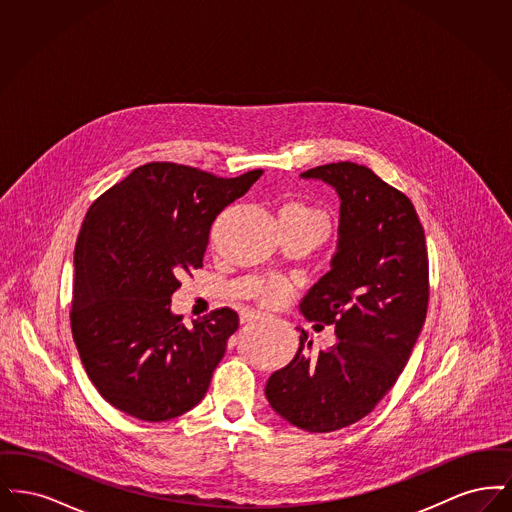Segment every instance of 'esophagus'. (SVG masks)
Returning <instances> with one entry per match:
<instances>
[{"mask_svg": "<svg viewBox=\"0 0 512 512\" xmlns=\"http://www.w3.org/2000/svg\"><path fill=\"white\" fill-rule=\"evenodd\" d=\"M263 317L265 315L261 311H245V313H242V322H253V320H259Z\"/></svg>", "mask_w": 512, "mask_h": 512, "instance_id": "esophagus-1", "label": "esophagus"}]
</instances>
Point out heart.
Segmentation results:
<instances>
[{"label": "heart", "instance_id": "b5f03b06", "mask_svg": "<svg viewBox=\"0 0 512 512\" xmlns=\"http://www.w3.org/2000/svg\"><path fill=\"white\" fill-rule=\"evenodd\" d=\"M282 213H290L293 217H299V219L309 220V222H317L326 226V217L317 211V209H311V207H305L301 203H292L288 207H284ZM284 295V286L280 282H268L267 286L263 288V299L268 303H276L278 299H282Z\"/></svg>", "mask_w": 512, "mask_h": 512}]
</instances>
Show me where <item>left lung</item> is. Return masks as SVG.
Returning <instances> with one entry per match:
<instances>
[{
    "label": "left lung",
    "mask_w": 512,
    "mask_h": 512,
    "mask_svg": "<svg viewBox=\"0 0 512 512\" xmlns=\"http://www.w3.org/2000/svg\"><path fill=\"white\" fill-rule=\"evenodd\" d=\"M334 188L338 240L330 270L305 293L299 311L332 324L338 341L311 351L299 330L290 365L268 378L274 413L307 432H334L365 418L393 388L424 326L428 253L411 199L357 163L299 174Z\"/></svg>",
    "instance_id": "1"
}]
</instances>
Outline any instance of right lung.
<instances>
[{
	"instance_id": "obj_1",
	"label": "right lung",
	"mask_w": 512,
	"mask_h": 512,
	"mask_svg": "<svg viewBox=\"0 0 512 512\" xmlns=\"http://www.w3.org/2000/svg\"><path fill=\"white\" fill-rule=\"evenodd\" d=\"M261 174L147 163L90 207L74 247L71 328L90 380L115 409L163 422L205 397L240 318L217 309L186 326L171 295L184 272L203 267L217 215Z\"/></svg>"
}]
</instances>
